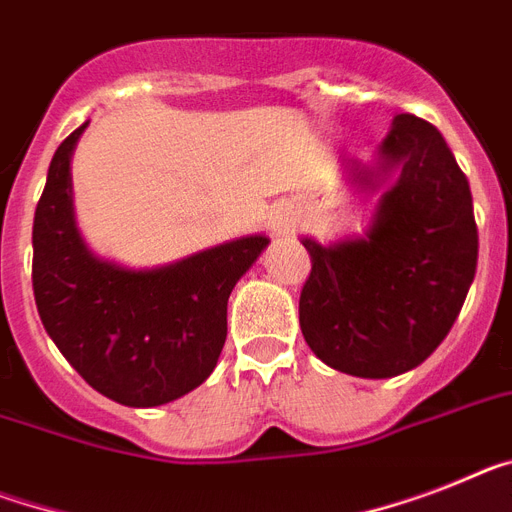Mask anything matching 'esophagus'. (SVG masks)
I'll return each instance as SVG.
<instances>
[{
  "instance_id": "obj_1",
  "label": "esophagus",
  "mask_w": 512,
  "mask_h": 512,
  "mask_svg": "<svg viewBox=\"0 0 512 512\" xmlns=\"http://www.w3.org/2000/svg\"><path fill=\"white\" fill-rule=\"evenodd\" d=\"M294 205L291 203H276L270 208V223H273V231L276 234H289L291 226H294Z\"/></svg>"
}]
</instances>
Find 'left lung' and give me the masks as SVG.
<instances>
[{
    "instance_id": "8db88e82",
    "label": "left lung",
    "mask_w": 512,
    "mask_h": 512,
    "mask_svg": "<svg viewBox=\"0 0 512 512\" xmlns=\"http://www.w3.org/2000/svg\"><path fill=\"white\" fill-rule=\"evenodd\" d=\"M346 171L362 190L388 187L364 236L302 239L312 270L299 325L328 367L382 380L419 367L453 328L479 257L474 203L448 143L414 114L393 119L375 166Z\"/></svg>"
}]
</instances>
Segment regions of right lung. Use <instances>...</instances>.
I'll return each mask as SVG.
<instances>
[{"label": "right lung", "mask_w": 512, "mask_h": 512, "mask_svg": "<svg viewBox=\"0 0 512 512\" xmlns=\"http://www.w3.org/2000/svg\"><path fill=\"white\" fill-rule=\"evenodd\" d=\"M85 127L88 122L57 148L36 205L38 315L90 388L122 406H163L210 377L226 343L231 289L270 239L239 236L145 270L96 257L72 208L70 158Z\"/></svg>", "instance_id": "add662e5"}]
</instances>
